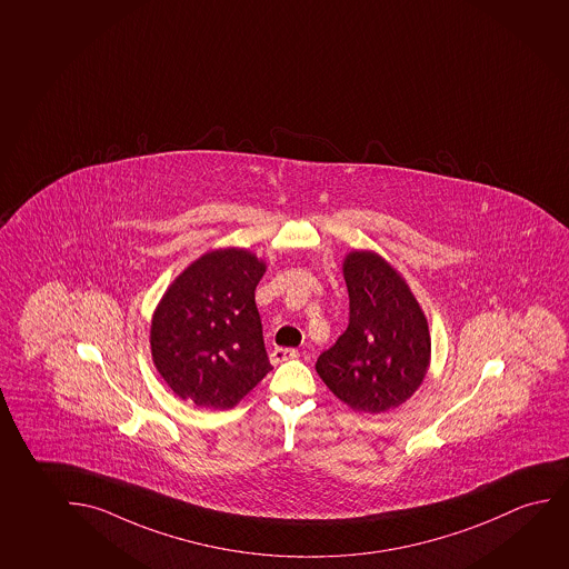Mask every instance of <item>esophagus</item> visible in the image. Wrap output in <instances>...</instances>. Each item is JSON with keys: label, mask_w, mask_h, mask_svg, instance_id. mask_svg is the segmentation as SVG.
Wrapping results in <instances>:
<instances>
[{"label": "esophagus", "mask_w": 569, "mask_h": 569, "mask_svg": "<svg viewBox=\"0 0 569 569\" xmlns=\"http://www.w3.org/2000/svg\"><path fill=\"white\" fill-rule=\"evenodd\" d=\"M300 357V352L297 351V349H274V351L271 352V362L277 367V365H280V362H284V360L290 359H298Z\"/></svg>", "instance_id": "1"}]
</instances>
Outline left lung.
<instances>
[{
  "label": "left lung",
  "mask_w": 569,
  "mask_h": 569,
  "mask_svg": "<svg viewBox=\"0 0 569 569\" xmlns=\"http://www.w3.org/2000/svg\"><path fill=\"white\" fill-rule=\"evenodd\" d=\"M343 274L349 326L316 370L349 408L385 413L423 382L431 360L427 318L400 272L375 251H351Z\"/></svg>",
  "instance_id": "obj_1"
}]
</instances>
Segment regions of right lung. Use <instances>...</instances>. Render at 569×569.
<instances>
[{
	"instance_id": "right-lung-1",
	"label": "right lung",
	"mask_w": 569,
	"mask_h": 569,
	"mask_svg": "<svg viewBox=\"0 0 569 569\" xmlns=\"http://www.w3.org/2000/svg\"><path fill=\"white\" fill-rule=\"evenodd\" d=\"M264 267L248 249H214L177 277L156 308V369L181 398L230 409L272 369L256 289Z\"/></svg>"
}]
</instances>
